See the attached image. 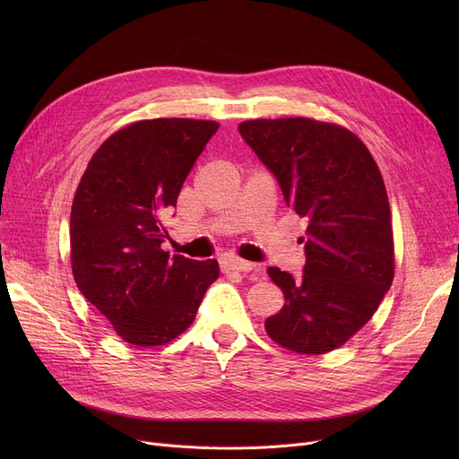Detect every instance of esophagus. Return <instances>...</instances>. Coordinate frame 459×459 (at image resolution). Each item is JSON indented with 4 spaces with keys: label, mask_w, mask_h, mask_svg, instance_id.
I'll return each instance as SVG.
<instances>
[{
    "label": "esophagus",
    "mask_w": 459,
    "mask_h": 459,
    "mask_svg": "<svg viewBox=\"0 0 459 459\" xmlns=\"http://www.w3.org/2000/svg\"><path fill=\"white\" fill-rule=\"evenodd\" d=\"M221 270L223 272H251L255 270V264L246 262L242 258H234V256H223L221 258Z\"/></svg>",
    "instance_id": "obj_1"
}]
</instances>
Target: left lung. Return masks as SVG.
I'll use <instances>...</instances> for the list:
<instances>
[{
  "mask_svg": "<svg viewBox=\"0 0 459 459\" xmlns=\"http://www.w3.org/2000/svg\"><path fill=\"white\" fill-rule=\"evenodd\" d=\"M238 130L275 175L286 204L307 220L301 279L268 268L284 305L264 327L273 342L301 355L341 348L374 316L394 279L379 167L363 141L334 123L255 118Z\"/></svg>",
  "mask_w": 459,
  "mask_h": 459,
  "instance_id": "8db88e82",
  "label": "left lung"
}]
</instances>
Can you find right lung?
<instances>
[{"mask_svg": "<svg viewBox=\"0 0 459 459\" xmlns=\"http://www.w3.org/2000/svg\"><path fill=\"white\" fill-rule=\"evenodd\" d=\"M220 125L147 118L111 134L78 184L70 212L72 275L115 333L137 348L163 346L195 320L217 260L169 256L163 213L177 206L193 163Z\"/></svg>", "mask_w": 459, "mask_h": 459, "instance_id": "1", "label": "right lung"}]
</instances>
